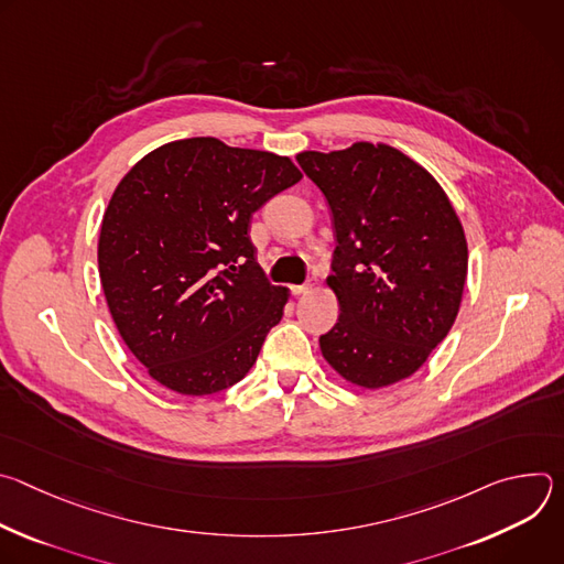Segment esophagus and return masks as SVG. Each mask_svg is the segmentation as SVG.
<instances>
[{
  "label": "esophagus",
  "mask_w": 564,
  "mask_h": 564,
  "mask_svg": "<svg viewBox=\"0 0 564 564\" xmlns=\"http://www.w3.org/2000/svg\"><path fill=\"white\" fill-rule=\"evenodd\" d=\"M314 288V281H307V283H301V285H292V294L294 296H301L305 292H310Z\"/></svg>",
  "instance_id": "34e87169"
}]
</instances>
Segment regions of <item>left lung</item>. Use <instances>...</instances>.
<instances>
[{
    "label": "left lung",
    "mask_w": 564,
    "mask_h": 564,
    "mask_svg": "<svg viewBox=\"0 0 564 564\" xmlns=\"http://www.w3.org/2000/svg\"><path fill=\"white\" fill-rule=\"evenodd\" d=\"M337 231L328 288L339 321L321 355L346 381L377 390L415 375L459 312L468 248L442 185L383 142L301 151Z\"/></svg>",
    "instance_id": "obj_1"
}]
</instances>
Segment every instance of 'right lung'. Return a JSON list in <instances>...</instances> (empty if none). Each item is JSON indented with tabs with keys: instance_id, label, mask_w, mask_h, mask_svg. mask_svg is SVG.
I'll return each instance as SVG.
<instances>
[{
	"instance_id": "1",
	"label": "right lung",
	"mask_w": 564,
	"mask_h": 564,
	"mask_svg": "<svg viewBox=\"0 0 564 564\" xmlns=\"http://www.w3.org/2000/svg\"><path fill=\"white\" fill-rule=\"evenodd\" d=\"M301 178L288 155L218 138L167 142L122 176L98 270L122 341L160 386L203 397L257 364L290 290L265 281L250 223Z\"/></svg>"
}]
</instances>
